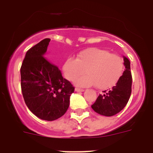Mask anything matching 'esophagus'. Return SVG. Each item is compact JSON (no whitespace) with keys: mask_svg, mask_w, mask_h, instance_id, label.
<instances>
[{"mask_svg":"<svg viewBox=\"0 0 153 153\" xmlns=\"http://www.w3.org/2000/svg\"><path fill=\"white\" fill-rule=\"evenodd\" d=\"M75 91H76V92H83V91H84V90H83V89L78 88V87H76Z\"/></svg>","mask_w":153,"mask_h":153,"instance_id":"obj_1","label":"esophagus"}]
</instances>
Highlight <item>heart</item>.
<instances>
[{
    "label": "heart",
    "instance_id": "obj_1",
    "mask_svg": "<svg viewBox=\"0 0 153 153\" xmlns=\"http://www.w3.org/2000/svg\"><path fill=\"white\" fill-rule=\"evenodd\" d=\"M124 70V62L119 55L106 50L87 48L78 53L76 59L68 57L63 64L65 76L70 81L87 74L76 80V84L88 86L96 84L98 89L106 90L118 83Z\"/></svg>",
    "mask_w": 153,
    "mask_h": 153
}]
</instances>
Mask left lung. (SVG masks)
Here are the masks:
<instances>
[{
    "instance_id": "left-lung-1",
    "label": "left lung",
    "mask_w": 153,
    "mask_h": 153,
    "mask_svg": "<svg viewBox=\"0 0 153 153\" xmlns=\"http://www.w3.org/2000/svg\"><path fill=\"white\" fill-rule=\"evenodd\" d=\"M126 70L118 83L109 91H104L91 106L92 109L99 114L112 117L120 113L126 106L132 92V74L130 62L124 56Z\"/></svg>"
}]
</instances>
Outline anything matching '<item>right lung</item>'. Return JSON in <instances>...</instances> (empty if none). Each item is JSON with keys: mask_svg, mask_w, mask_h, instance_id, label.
I'll list each match as a JSON object with an SVG mask.
<instances>
[{"mask_svg": "<svg viewBox=\"0 0 153 153\" xmlns=\"http://www.w3.org/2000/svg\"><path fill=\"white\" fill-rule=\"evenodd\" d=\"M50 41L44 39L27 51L21 67V85L28 109L38 118L53 121L67 112L74 86L44 56Z\"/></svg>", "mask_w": 153, "mask_h": 153, "instance_id": "1", "label": "right lung"}]
</instances>
